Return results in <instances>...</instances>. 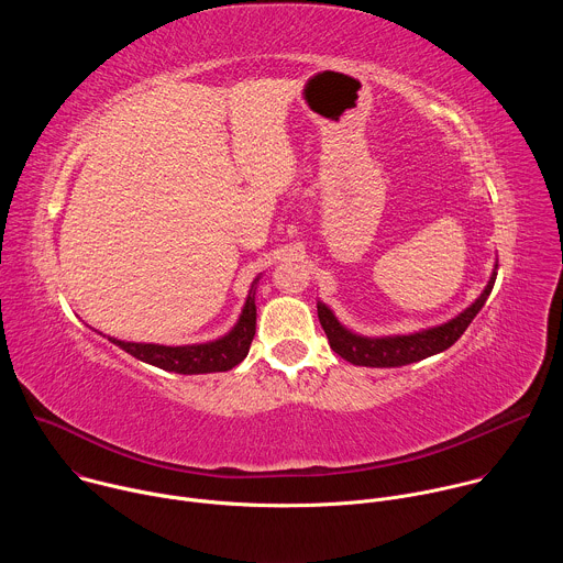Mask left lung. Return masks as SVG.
<instances>
[{"mask_svg": "<svg viewBox=\"0 0 563 563\" xmlns=\"http://www.w3.org/2000/svg\"><path fill=\"white\" fill-rule=\"evenodd\" d=\"M497 280V265L490 274L488 285L484 287L472 305H467L461 313L450 318L448 323L426 328L419 332L410 334H391V336H365L358 332H352L345 328L336 313L323 302L316 300L318 309V320L323 325L330 347L352 365H363V367H400V365H410L417 361H423L428 356L445 352L450 345H454L461 334L467 330V325L474 320V316L481 311V307L486 305L493 287Z\"/></svg>", "mask_w": 563, "mask_h": 563, "instance_id": "obj_1", "label": "left lung"}]
</instances>
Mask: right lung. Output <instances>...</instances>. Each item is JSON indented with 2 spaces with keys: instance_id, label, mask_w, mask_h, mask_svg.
Listing matches in <instances>:
<instances>
[{
  "instance_id": "1",
  "label": "right lung",
  "mask_w": 563,
  "mask_h": 563,
  "mask_svg": "<svg viewBox=\"0 0 563 563\" xmlns=\"http://www.w3.org/2000/svg\"><path fill=\"white\" fill-rule=\"evenodd\" d=\"M261 276L254 278L247 300L240 311L235 325L220 339L194 345H157V343H133L107 336L113 345L124 350L126 354L135 356L142 363L155 365L165 372L176 374H211V372H227L243 363L250 354L254 334H256V287ZM102 334V332H98Z\"/></svg>"
}]
</instances>
